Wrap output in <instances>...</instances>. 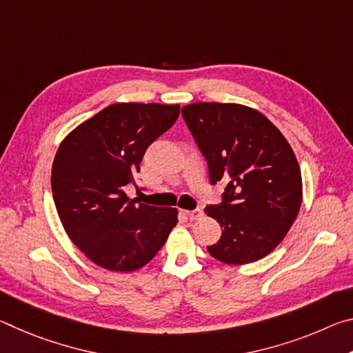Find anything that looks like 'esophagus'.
Segmentation results:
<instances>
[{
    "label": "esophagus",
    "mask_w": 353,
    "mask_h": 353,
    "mask_svg": "<svg viewBox=\"0 0 353 353\" xmlns=\"http://www.w3.org/2000/svg\"><path fill=\"white\" fill-rule=\"evenodd\" d=\"M185 213H187V216H188L191 221H196V219H199V218L202 216V210H201V208H198V210L185 212Z\"/></svg>",
    "instance_id": "34e87169"
}]
</instances>
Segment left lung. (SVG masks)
<instances>
[{
	"mask_svg": "<svg viewBox=\"0 0 353 353\" xmlns=\"http://www.w3.org/2000/svg\"><path fill=\"white\" fill-rule=\"evenodd\" d=\"M204 154L210 182H224L223 204L205 213L223 227L207 250L225 265H248L271 254L302 204V174L283 134L263 113L235 103L182 107Z\"/></svg>",
	"mask_w": 353,
	"mask_h": 353,
	"instance_id": "8db88e82",
	"label": "left lung"
}]
</instances>
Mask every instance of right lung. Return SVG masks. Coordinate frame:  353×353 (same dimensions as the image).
<instances>
[{"mask_svg": "<svg viewBox=\"0 0 353 353\" xmlns=\"http://www.w3.org/2000/svg\"><path fill=\"white\" fill-rule=\"evenodd\" d=\"M179 104L117 103L65 137L51 171L65 232L94 265L134 272L151 261L177 224V208L128 198L148 146L176 123Z\"/></svg>", "mask_w": 353, "mask_h": 353, "instance_id": "add662e5", "label": "right lung"}]
</instances>
